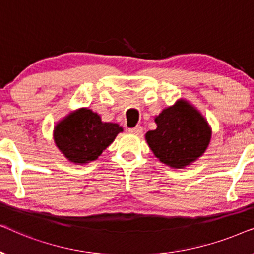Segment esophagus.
Returning a JSON list of instances; mask_svg holds the SVG:
<instances>
[{"label":"esophagus","instance_id":"1","mask_svg":"<svg viewBox=\"0 0 254 254\" xmlns=\"http://www.w3.org/2000/svg\"><path fill=\"white\" fill-rule=\"evenodd\" d=\"M128 131H129L130 134L141 135L142 133H143V128H142L141 126H136V127H134V128H129V129H128Z\"/></svg>","mask_w":254,"mask_h":254}]
</instances>
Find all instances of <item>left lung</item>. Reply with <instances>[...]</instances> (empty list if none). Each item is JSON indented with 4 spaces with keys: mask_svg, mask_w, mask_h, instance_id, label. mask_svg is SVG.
<instances>
[{
    "mask_svg": "<svg viewBox=\"0 0 254 254\" xmlns=\"http://www.w3.org/2000/svg\"><path fill=\"white\" fill-rule=\"evenodd\" d=\"M157 128L145 134L154 155L175 169L190 165L209 145L211 129L202 114L184 99L166 107L155 118Z\"/></svg>",
    "mask_w": 254,
    "mask_h": 254,
    "instance_id": "8db88e82",
    "label": "left lung"
}]
</instances>
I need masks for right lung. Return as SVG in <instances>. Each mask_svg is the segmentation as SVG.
Segmentation results:
<instances>
[{
  "mask_svg": "<svg viewBox=\"0 0 254 254\" xmlns=\"http://www.w3.org/2000/svg\"><path fill=\"white\" fill-rule=\"evenodd\" d=\"M123 131L118 124L103 123L89 109L76 110L54 127V142L64 157L75 164L95 161Z\"/></svg>",
  "mask_w": 254,
  "mask_h": 254,
  "instance_id": "obj_1",
  "label": "right lung"
}]
</instances>
